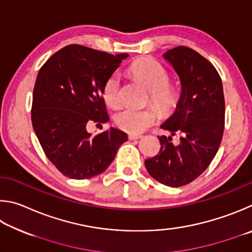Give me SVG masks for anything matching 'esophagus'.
<instances>
[{"label": "esophagus", "instance_id": "esophagus-1", "mask_svg": "<svg viewBox=\"0 0 252 252\" xmlns=\"http://www.w3.org/2000/svg\"><path fill=\"white\" fill-rule=\"evenodd\" d=\"M142 138V135L139 134H128V139L134 140V139H139Z\"/></svg>", "mask_w": 252, "mask_h": 252}]
</instances>
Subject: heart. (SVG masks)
Instances as JSON below:
<instances>
[{
	"mask_svg": "<svg viewBox=\"0 0 252 252\" xmlns=\"http://www.w3.org/2000/svg\"><path fill=\"white\" fill-rule=\"evenodd\" d=\"M130 70L142 79L151 90V101L161 112H169L178 104L180 92L170 84V74L164 65L153 57H144L131 65ZM105 103L109 107L117 108L123 103L121 75L114 73L106 81L103 90ZM157 112L153 107H126L115 115V124L118 128L130 134H139L151 127L157 119Z\"/></svg>",
	"mask_w": 252,
	"mask_h": 252,
	"instance_id": "b5f03b06",
	"label": "heart"
}]
</instances>
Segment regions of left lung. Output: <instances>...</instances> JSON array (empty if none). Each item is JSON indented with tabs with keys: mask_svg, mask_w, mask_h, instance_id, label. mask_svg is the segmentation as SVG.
I'll list each match as a JSON object with an SVG mask.
<instances>
[{
	"mask_svg": "<svg viewBox=\"0 0 252 252\" xmlns=\"http://www.w3.org/2000/svg\"><path fill=\"white\" fill-rule=\"evenodd\" d=\"M164 57L179 75L183 91L175 114L161 128L179 135L181 143L175 147L171 136H158L159 154L145 160V166L159 183L180 187L199 177L218 152L224 129V96L217 69L198 52L177 46Z\"/></svg>",
	"mask_w": 252,
	"mask_h": 252,
	"instance_id": "obj_1",
	"label": "left lung"
}]
</instances>
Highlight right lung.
<instances>
[{
	"instance_id": "add662e5",
	"label": "right lung",
	"mask_w": 252,
	"mask_h": 252,
	"mask_svg": "<svg viewBox=\"0 0 252 252\" xmlns=\"http://www.w3.org/2000/svg\"><path fill=\"white\" fill-rule=\"evenodd\" d=\"M127 56L72 44L53 54L39 69L32 125L44 154L66 177L87 179L103 173L127 140L119 129L92 135L86 128L90 123L108 121L104 85Z\"/></svg>"
}]
</instances>
